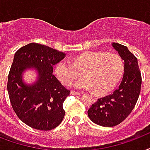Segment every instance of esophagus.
I'll return each instance as SVG.
<instances>
[{
  "mask_svg": "<svg viewBox=\"0 0 150 150\" xmlns=\"http://www.w3.org/2000/svg\"><path fill=\"white\" fill-rule=\"evenodd\" d=\"M71 94L73 95V96H80V95H82L81 93H79V92H75V91H71Z\"/></svg>",
  "mask_w": 150,
  "mask_h": 150,
  "instance_id": "esophagus-1",
  "label": "esophagus"
}]
</instances>
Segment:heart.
Returning <instances> with one entry per match:
<instances>
[{
	"mask_svg": "<svg viewBox=\"0 0 150 150\" xmlns=\"http://www.w3.org/2000/svg\"><path fill=\"white\" fill-rule=\"evenodd\" d=\"M82 79L73 84L81 90L94 89L103 95L111 91L118 83L124 71L123 60L118 54L103 51H87L77 56L73 63L68 60L59 61L55 67L57 79L68 86L82 71Z\"/></svg>",
	"mask_w": 150,
	"mask_h": 150,
	"instance_id": "heart-1",
	"label": "heart"
}]
</instances>
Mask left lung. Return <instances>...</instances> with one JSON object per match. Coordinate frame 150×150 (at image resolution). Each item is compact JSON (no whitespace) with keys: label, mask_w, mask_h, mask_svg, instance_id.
I'll return each instance as SVG.
<instances>
[{"label":"left lung","mask_w":150,"mask_h":150,"mask_svg":"<svg viewBox=\"0 0 150 150\" xmlns=\"http://www.w3.org/2000/svg\"><path fill=\"white\" fill-rule=\"evenodd\" d=\"M112 47L124 61V75L121 84L110 95L98 99L88 110L93 123L103 127H114L121 123L132 111L142 84L138 60L128 47L113 43Z\"/></svg>","instance_id":"1"}]
</instances>
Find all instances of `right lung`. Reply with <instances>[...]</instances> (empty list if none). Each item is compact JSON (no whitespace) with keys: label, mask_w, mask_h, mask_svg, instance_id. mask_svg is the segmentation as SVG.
<instances>
[{"label":"right lung","mask_w":150,"mask_h":150,"mask_svg":"<svg viewBox=\"0 0 150 150\" xmlns=\"http://www.w3.org/2000/svg\"><path fill=\"white\" fill-rule=\"evenodd\" d=\"M64 57L63 52L36 43L22 47L15 54L8 75V95L15 114L31 128L49 131L63 120V103L70 91L53 75V66ZM29 69L38 72V79L32 84L23 80V73Z\"/></svg>","instance_id":"obj_1"}]
</instances>
